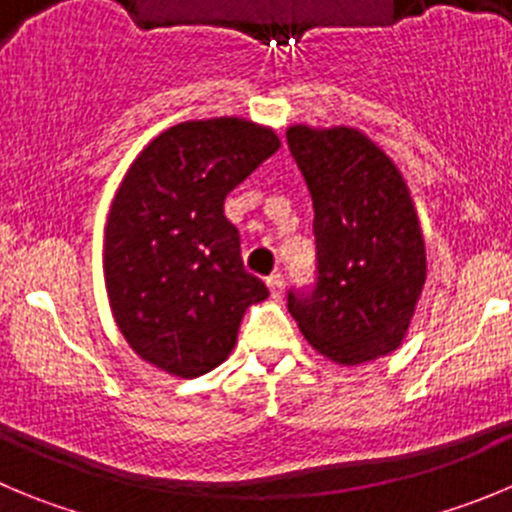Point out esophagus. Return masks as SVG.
<instances>
[{
	"mask_svg": "<svg viewBox=\"0 0 512 512\" xmlns=\"http://www.w3.org/2000/svg\"><path fill=\"white\" fill-rule=\"evenodd\" d=\"M267 288H270L272 298L278 300L280 295H283V290H285V278H283V275H280V272H272L270 278H267Z\"/></svg>",
	"mask_w": 512,
	"mask_h": 512,
	"instance_id": "esophagus-1",
	"label": "esophagus"
}]
</instances>
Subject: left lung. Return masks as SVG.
<instances>
[{"mask_svg": "<svg viewBox=\"0 0 512 512\" xmlns=\"http://www.w3.org/2000/svg\"><path fill=\"white\" fill-rule=\"evenodd\" d=\"M313 199L318 280L290 293L305 341L341 366L401 346L427 280V252L409 186L366 133L348 126L288 128Z\"/></svg>", "mask_w": 512, "mask_h": 512, "instance_id": "8db88e82", "label": "left lung"}]
</instances>
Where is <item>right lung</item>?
Wrapping results in <instances>:
<instances>
[{"label": "right lung", "instance_id": "obj_1", "mask_svg": "<svg viewBox=\"0 0 512 512\" xmlns=\"http://www.w3.org/2000/svg\"><path fill=\"white\" fill-rule=\"evenodd\" d=\"M280 148L267 126L209 118L166 128L113 197L103 242L105 290L128 346L156 369L194 379L237 343L267 288L240 257L224 199Z\"/></svg>", "mask_w": 512, "mask_h": 512}]
</instances>
